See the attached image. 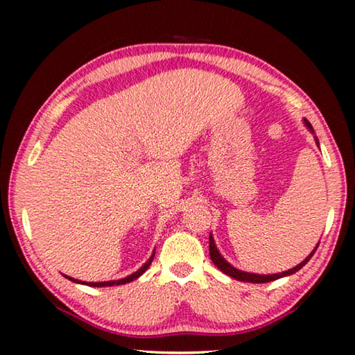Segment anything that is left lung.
I'll return each instance as SVG.
<instances>
[{
	"instance_id": "1",
	"label": "left lung",
	"mask_w": 355,
	"mask_h": 355,
	"mask_svg": "<svg viewBox=\"0 0 355 355\" xmlns=\"http://www.w3.org/2000/svg\"><path fill=\"white\" fill-rule=\"evenodd\" d=\"M304 123L305 127H307L310 130V133L315 135V130L313 127H311L310 122L307 119H304ZM315 142L316 146L320 147V141H318V137L315 136ZM318 245H320V243L316 244V248L310 252V255L305 258L304 261H300L297 266H294L291 269H288V271H284V272H279V274H255V272H245V271H241V269H236L233 264L228 263L224 257H222V254L219 252V249L216 248V243H214V238H213V233H209V257H211L213 263L218 266V269H220L222 272L230 275V277L236 279L239 282H249V284H266V282H272V280H277V279H282V277H286V275H291L294 272H297L299 269H302L305 264L309 263V260L311 257H313V254L318 249Z\"/></svg>"
}]
</instances>
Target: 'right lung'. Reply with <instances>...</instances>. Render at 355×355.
<instances>
[{
	"label": "right lung",
	"instance_id": "1",
	"mask_svg": "<svg viewBox=\"0 0 355 355\" xmlns=\"http://www.w3.org/2000/svg\"><path fill=\"white\" fill-rule=\"evenodd\" d=\"M153 257H155V252H152V255H150L148 260H147L146 263H144L142 266H141L139 269H137L136 272L130 274V275H127V277H123V279H119V280H107V282H83V280H78V279H73V277H69V275H65V277H67V279L71 280V282H75V284L89 285V286H98V288H101V286H114V285H125V284H130V282L136 280L137 277H141V275L147 271L150 264H152Z\"/></svg>",
	"mask_w": 355,
	"mask_h": 355
}]
</instances>
